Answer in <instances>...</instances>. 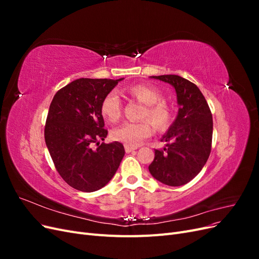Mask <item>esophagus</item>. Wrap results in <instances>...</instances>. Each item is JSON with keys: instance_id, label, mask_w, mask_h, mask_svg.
<instances>
[{"instance_id": "obj_1", "label": "esophagus", "mask_w": 259, "mask_h": 259, "mask_svg": "<svg viewBox=\"0 0 259 259\" xmlns=\"http://www.w3.org/2000/svg\"><path fill=\"white\" fill-rule=\"evenodd\" d=\"M124 147H125V151H126L127 153L134 151V150H136V149H137V147H135V146H128V145H125Z\"/></svg>"}]
</instances>
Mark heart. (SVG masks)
<instances>
[{"label":"heart","mask_w":259,"mask_h":259,"mask_svg":"<svg viewBox=\"0 0 259 259\" xmlns=\"http://www.w3.org/2000/svg\"><path fill=\"white\" fill-rule=\"evenodd\" d=\"M127 93L145 105L142 112L143 119H148L156 130L168 126L171 119L170 107L163 101L162 92L152 85L136 84L127 89ZM101 114L108 122L114 123L121 117L122 101L116 92L108 93L101 103ZM147 120L139 122H125L115 127L111 136L114 140L128 146H137L142 140L151 134L150 122Z\"/></svg>","instance_id":"heart-1"}]
</instances>
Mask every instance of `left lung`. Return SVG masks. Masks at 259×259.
I'll return each instance as SVG.
<instances>
[{
  "label": "left lung",
  "instance_id": "1",
  "mask_svg": "<svg viewBox=\"0 0 259 259\" xmlns=\"http://www.w3.org/2000/svg\"><path fill=\"white\" fill-rule=\"evenodd\" d=\"M150 77L173 86L179 109L175 121L161 138L166 145L154 150V160L149 165V171L164 185L183 186L200 173L208 159L213 117L195 84L175 74Z\"/></svg>",
  "mask_w": 259,
  "mask_h": 259
}]
</instances>
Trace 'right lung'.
I'll list each match as a JSON object with an SVG mask.
<instances>
[{"label": "right lung", "instance_id": "1", "mask_svg": "<svg viewBox=\"0 0 259 259\" xmlns=\"http://www.w3.org/2000/svg\"><path fill=\"white\" fill-rule=\"evenodd\" d=\"M122 80L82 77L59 90L52 100L45 143L59 175L76 190L101 189L120 166L125 153L123 145L99 144L108 135L101 103ZM94 143L96 149H92Z\"/></svg>", "mask_w": 259, "mask_h": 259}]
</instances>
